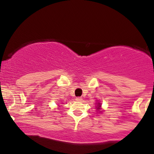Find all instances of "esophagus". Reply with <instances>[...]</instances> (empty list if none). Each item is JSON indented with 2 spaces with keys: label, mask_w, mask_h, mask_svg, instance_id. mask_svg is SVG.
Returning a JSON list of instances; mask_svg holds the SVG:
<instances>
[{
  "label": "esophagus",
  "mask_w": 154,
  "mask_h": 154,
  "mask_svg": "<svg viewBox=\"0 0 154 154\" xmlns=\"http://www.w3.org/2000/svg\"><path fill=\"white\" fill-rule=\"evenodd\" d=\"M75 100H77V101H81V100H82V98H81V97H77V98H76Z\"/></svg>",
  "instance_id": "obj_1"
}]
</instances>
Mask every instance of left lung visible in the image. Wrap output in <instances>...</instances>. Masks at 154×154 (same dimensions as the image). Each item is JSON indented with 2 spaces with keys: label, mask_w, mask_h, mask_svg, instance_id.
Segmentation results:
<instances>
[{
  "label": "left lung",
  "mask_w": 154,
  "mask_h": 154,
  "mask_svg": "<svg viewBox=\"0 0 154 154\" xmlns=\"http://www.w3.org/2000/svg\"><path fill=\"white\" fill-rule=\"evenodd\" d=\"M100 104L99 103V104H98V107L97 108V109H100Z\"/></svg>",
  "instance_id": "1"
}]
</instances>
